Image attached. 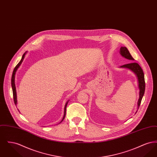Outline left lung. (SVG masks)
<instances>
[{
    "label": "left lung",
    "mask_w": 157,
    "mask_h": 157,
    "mask_svg": "<svg viewBox=\"0 0 157 157\" xmlns=\"http://www.w3.org/2000/svg\"><path fill=\"white\" fill-rule=\"evenodd\" d=\"M120 54L121 56L124 57L125 58L130 60L131 61H133L134 59L132 57L130 53L128 51V49L126 47H121L120 48ZM120 67H123V68H127L132 71L135 74L136 76L137 79H138V88L140 90V98L138 101V109L139 108L141 100H142V97L144 95L145 92V78H144V74L143 72L142 68L138 65V63L136 62H131L128 64L124 65L122 66H121ZM137 112V111H136ZM135 112V113H136Z\"/></svg>",
    "instance_id": "8db88e82"
}]
</instances>
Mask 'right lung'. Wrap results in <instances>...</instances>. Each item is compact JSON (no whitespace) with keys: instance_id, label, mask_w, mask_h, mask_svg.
<instances>
[{"instance_id":"add662e5","label":"right lung","mask_w":157,"mask_h":157,"mask_svg":"<svg viewBox=\"0 0 157 157\" xmlns=\"http://www.w3.org/2000/svg\"><path fill=\"white\" fill-rule=\"evenodd\" d=\"M27 52V51L25 53H24V54L23 55L22 57V59L20 60V62L18 63V64L15 67V69L13 71V74L12 75V79H11V85H12V91H13V100H14V102H15V104H17V95H16V86H15V74H16V72L18 69V67H20V65H21L22 62L23 60V59L25 58V56L26 55V53ZM67 103H68V101L67 102L66 104L65 105V108H64V115H63V118L61 121V122L60 123H61L62 122V121L64 120L65 117V115H66V109H67Z\"/></svg>"}]
</instances>
